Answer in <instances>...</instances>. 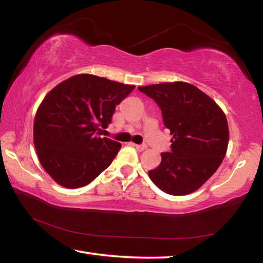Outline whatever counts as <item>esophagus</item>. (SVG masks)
Segmentation results:
<instances>
[{"label":"esophagus","instance_id":"esophagus-1","mask_svg":"<svg viewBox=\"0 0 263 263\" xmlns=\"http://www.w3.org/2000/svg\"><path fill=\"white\" fill-rule=\"evenodd\" d=\"M133 146H135L138 151L139 152H142V151H145L146 148H147V145H145V144H142V145H137V144H132Z\"/></svg>","mask_w":263,"mask_h":263}]
</instances>
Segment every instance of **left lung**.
Segmentation results:
<instances>
[{
  "label": "left lung",
  "mask_w": 263,
  "mask_h": 263,
  "mask_svg": "<svg viewBox=\"0 0 263 263\" xmlns=\"http://www.w3.org/2000/svg\"><path fill=\"white\" fill-rule=\"evenodd\" d=\"M138 89L156 102L164 126L173 135L171 151L162 153L160 165L148 171V176L168 194L194 192L212 177L226 156V115L207 94L187 83H162Z\"/></svg>",
  "instance_id": "8db88e82"
}]
</instances>
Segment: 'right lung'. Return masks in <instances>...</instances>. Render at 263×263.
Returning <instances> with one entry per match:
<instances>
[{
	"label": "right lung",
	"mask_w": 263,
	"mask_h": 263,
	"mask_svg": "<svg viewBox=\"0 0 263 263\" xmlns=\"http://www.w3.org/2000/svg\"><path fill=\"white\" fill-rule=\"evenodd\" d=\"M133 89L98 76L77 74L47 94L36 111L33 138L41 165L57 184L83 187L111 164L122 146L100 135Z\"/></svg>",
	"instance_id": "obj_1"
}]
</instances>
